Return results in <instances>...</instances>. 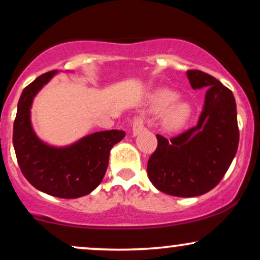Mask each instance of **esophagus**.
Wrapping results in <instances>:
<instances>
[{
    "label": "esophagus",
    "instance_id": "obj_1",
    "mask_svg": "<svg viewBox=\"0 0 260 260\" xmlns=\"http://www.w3.org/2000/svg\"><path fill=\"white\" fill-rule=\"evenodd\" d=\"M132 129H133V134L137 136V134L142 132L144 129V120L140 116H136L133 120L132 123Z\"/></svg>",
    "mask_w": 260,
    "mask_h": 260
}]
</instances>
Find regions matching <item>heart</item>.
<instances>
[{"label": "heart", "instance_id": "obj_1", "mask_svg": "<svg viewBox=\"0 0 260 260\" xmlns=\"http://www.w3.org/2000/svg\"><path fill=\"white\" fill-rule=\"evenodd\" d=\"M150 100H151L152 105L155 109H164L168 106V109L165 112V121L166 123L170 126H174V124L180 123L184 118L186 117L187 112H189V106L186 103L181 102V100L176 99V93L172 92L170 89H157L150 95Z\"/></svg>", "mask_w": 260, "mask_h": 260}]
</instances>
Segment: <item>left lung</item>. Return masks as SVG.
Masks as SVG:
<instances>
[{"label": "left lung", "mask_w": 260, "mask_h": 260, "mask_svg": "<svg viewBox=\"0 0 260 260\" xmlns=\"http://www.w3.org/2000/svg\"><path fill=\"white\" fill-rule=\"evenodd\" d=\"M193 89L207 88L196 126L172 138L156 134L157 148L148 161V176L160 191L193 198L219 184L239 148L236 103L233 92L211 75L187 70Z\"/></svg>", "instance_id": "obj_1"}]
</instances>
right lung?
<instances>
[{
  "label": "right lung",
  "instance_id": "add662e5",
  "mask_svg": "<svg viewBox=\"0 0 260 260\" xmlns=\"http://www.w3.org/2000/svg\"><path fill=\"white\" fill-rule=\"evenodd\" d=\"M57 70L42 74L26 86L18 102L13 145L21 173L40 191L61 199L92 192L105 176L109 154L124 138L123 131L111 129L87 136L67 148H53L37 138L30 122L34 96Z\"/></svg>",
  "mask_w": 260,
  "mask_h": 260
}]
</instances>
